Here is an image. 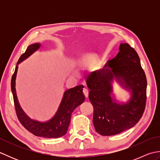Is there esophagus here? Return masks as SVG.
Returning <instances> with one entry per match:
<instances>
[{
  "instance_id": "esophagus-1",
  "label": "esophagus",
  "mask_w": 160,
  "mask_h": 160,
  "mask_svg": "<svg viewBox=\"0 0 160 160\" xmlns=\"http://www.w3.org/2000/svg\"><path fill=\"white\" fill-rule=\"evenodd\" d=\"M82 92L84 95V96H85V98H88V96H89V91H88L87 88H84L82 90Z\"/></svg>"
}]
</instances>
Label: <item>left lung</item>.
<instances>
[{
    "mask_svg": "<svg viewBox=\"0 0 160 160\" xmlns=\"http://www.w3.org/2000/svg\"><path fill=\"white\" fill-rule=\"evenodd\" d=\"M114 77L132 90V98L127 104L119 105L110 96ZM86 82L93 107V125L98 133L104 136L120 133L140 120L147 102V80L138 53L128 43L120 44L117 56L102 69L88 75Z\"/></svg>",
    "mask_w": 160,
    "mask_h": 160,
    "instance_id": "1",
    "label": "left lung"
}]
</instances>
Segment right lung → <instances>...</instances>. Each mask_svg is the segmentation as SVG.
Returning <instances> with one entry per match:
<instances>
[{
    "label": "right lung",
    "mask_w": 160,
    "mask_h": 160,
    "mask_svg": "<svg viewBox=\"0 0 160 160\" xmlns=\"http://www.w3.org/2000/svg\"><path fill=\"white\" fill-rule=\"evenodd\" d=\"M40 44L36 43L29 45L25 52L22 53L17 62L15 71L12 77L11 89L13 94L16 113L19 122L27 130L34 135L47 138H58L66 134L71 120V113L73 110L84 101L82 93V85H78L66 91L61 102L58 110L52 120L47 122H39L32 120L24 113L20 108L17 99L15 82L18 70V64L26 59L40 47Z\"/></svg>",
    "instance_id": "1"
}]
</instances>
